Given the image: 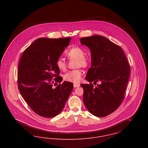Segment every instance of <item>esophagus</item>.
I'll return each mask as SVG.
<instances>
[{
	"mask_svg": "<svg viewBox=\"0 0 148 148\" xmlns=\"http://www.w3.org/2000/svg\"><path fill=\"white\" fill-rule=\"evenodd\" d=\"M79 86H80L79 84H74V88H77Z\"/></svg>",
	"mask_w": 148,
	"mask_h": 148,
	"instance_id": "34e87169",
	"label": "esophagus"
}]
</instances>
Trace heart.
<instances>
[{
  "label": "heart",
  "instance_id": "1",
  "mask_svg": "<svg viewBox=\"0 0 148 148\" xmlns=\"http://www.w3.org/2000/svg\"><path fill=\"white\" fill-rule=\"evenodd\" d=\"M65 55L69 60H77V67L80 66L85 68L88 65V61L85 58L84 50L79 47H74L71 48V49L66 51ZM56 65L60 71H65L66 69V64L62 58H59L57 59ZM82 75V71L77 69L68 71L64 75L63 78L66 82L77 84L80 82Z\"/></svg>",
  "mask_w": 148,
  "mask_h": 148
}]
</instances>
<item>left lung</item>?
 Listing matches in <instances>:
<instances>
[{"mask_svg":"<svg viewBox=\"0 0 148 148\" xmlns=\"http://www.w3.org/2000/svg\"><path fill=\"white\" fill-rule=\"evenodd\" d=\"M80 43L91 52V67L83 84V101L88 111L104 117L116 110L122 103L128 83L130 68L123 50L106 37L95 35L82 38ZM94 84H100L94 88Z\"/></svg>","mask_w":148,"mask_h":148,"instance_id":"1","label":"left lung"}]
</instances>
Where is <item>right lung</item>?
Listing matches in <instances>:
<instances>
[{
	"instance_id": "right-lung-1",
	"label": "right lung",
	"mask_w": 148,
	"mask_h": 148,
	"mask_svg": "<svg viewBox=\"0 0 148 148\" xmlns=\"http://www.w3.org/2000/svg\"><path fill=\"white\" fill-rule=\"evenodd\" d=\"M71 40L39 38L21 58L18 71L19 92L31 109L42 117L52 118L60 113L73 90V84L69 82L56 88L53 86L63 80L56 62Z\"/></svg>"
}]
</instances>
